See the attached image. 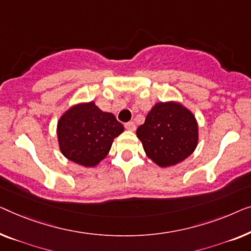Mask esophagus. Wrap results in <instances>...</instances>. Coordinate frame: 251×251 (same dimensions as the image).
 <instances>
[{
    "mask_svg": "<svg viewBox=\"0 0 251 251\" xmlns=\"http://www.w3.org/2000/svg\"><path fill=\"white\" fill-rule=\"evenodd\" d=\"M125 128L127 130H129V132H134V130L136 129V125L134 124L133 122H128V123H126V124H125Z\"/></svg>",
    "mask_w": 251,
    "mask_h": 251,
    "instance_id": "34e87169",
    "label": "esophagus"
}]
</instances>
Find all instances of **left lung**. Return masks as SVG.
I'll use <instances>...</instances> for the list:
<instances>
[{"instance_id": "left-lung-1", "label": "left lung", "mask_w": 251, "mask_h": 251, "mask_svg": "<svg viewBox=\"0 0 251 251\" xmlns=\"http://www.w3.org/2000/svg\"><path fill=\"white\" fill-rule=\"evenodd\" d=\"M144 152L159 167H171L195 152L199 126L191 110L177 101L157 102L136 129Z\"/></svg>"}]
</instances>
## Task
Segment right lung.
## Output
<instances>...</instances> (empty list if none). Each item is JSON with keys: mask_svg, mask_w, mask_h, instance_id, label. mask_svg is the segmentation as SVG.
<instances>
[{"mask_svg": "<svg viewBox=\"0 0 251 251\" xmlns=\"http://www.w3.org/2000/svg\"><path fill=\"white\" fill-rule=\"evenodd\" d=\"M124 126L111 112L102 111L94 101L79 102L60 116L56 124L59 149L67 159L84 167H95L107 157L115 137Z\"/></svg>", "mask_w": 251, "mask_h": 251, "instance_id": "add662e5", "label": "right lung"}]
</instances>
